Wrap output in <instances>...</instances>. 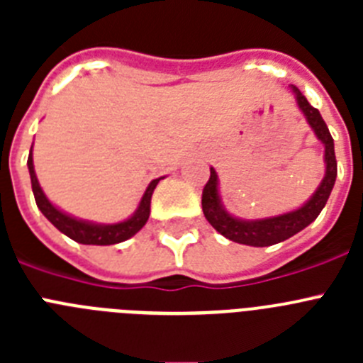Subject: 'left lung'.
<instances>
[{"mask_svg":"<svg viewBox=\"0 0 363 363\" xmlns=\"http://www.w3.org/2000/svg\"><path fill=\"white\" fill-rule=\"evenodd\" d=\"M291 92H293L294 99H296L298 108L303 112L307 123L311 125V129L314 130L316 138L323 143V149H325V154H323L325 174H323L322 184L318 185V189L314 191V194L306 203L298 207V209L291 211V213L259 218V220H242V218L233 216L221 203L220 189H218V174L211 167V178L205 184L203 194H201V209H203L205 218H207L211 225L218 233L223 234L225 238H229L230 242L243 243V245L251 247H269L291 238V236L303 230L309 223H313L318 218V214L322 213L327 200H329L333 187H335L336 156L331 133L327 129L325 121H323L318 108H314L307 101V98L301 94L300 89L291 85Z\"/></svg>","mask_w":363,"mask_h":363,"instance_id":"8db88e82","label":"left lung"}]
</instances>
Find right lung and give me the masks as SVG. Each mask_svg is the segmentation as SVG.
<instances>
[{
    "label": "right lung",
    "mask_w": 363,
    "mask_h": 363,
    "mask_svg": "<svg viewBox=\"0 0 363 363\" xmlns=\"http://www.w3.org/2000/svg\"><path fill=\"white\" fill-rule=\"evenodd\" d=\"M28 172H30V184H32V192H34V198H36L38 209L43 213V216L56 227L57 230H62L65 236H69L74 242L83 243V245H114V243L125 242V240L133 238L138 230L142 229L143 225L149 220L150 214V198H152V192L156 189V185L160 184V179H152L149 184V187L143 192L142 200L138 209L134 211V214L130 218L123 221H118V223H92V221L79 220V218H74L70 214L63 213L49 201V198L45 196L43 189L40 187V182H38L36 171H34V162H32V149L28 154L27 160Z\"/></svg>",
    "instance_id": "add662e5"
}]
</instances>
